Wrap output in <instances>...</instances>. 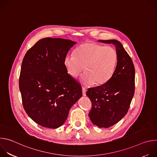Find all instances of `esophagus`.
Segmentation results:
<instances>
[{"label":"esophagus","instance_id":"1","mask_svg":"<svg viewBox=\"0 0 157 157\" xmlns=\"http://www.w3.org/2000/svg\"><path fill=\"white\" fill-rule=\"evenodd\" d=\"M82 95L84 96H86V91H87V89L84 87H82Z\"/></svg>","mask_w":157,"mask_h":157}]
</instances>
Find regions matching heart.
<instances>
[{
    "label": "heart",
    "instance_id": "obj_1",
    "mask_svg": "<svg viewBox=\"0 0 157 157\" xmlns=\"http://www.w3.org/2000/svg\"><path fill=\"white\" fill-rule=\"evenodd\" d=\"M118 59L116 50L94 41L86 42L75 51L74 55H67L64 60L67 71L72 77H81L84 84L94 82L101 85L106 82L113 75Z\"/></svg>",
    "mask_w": 157,
    "mask_h": 157
}]
</instances>
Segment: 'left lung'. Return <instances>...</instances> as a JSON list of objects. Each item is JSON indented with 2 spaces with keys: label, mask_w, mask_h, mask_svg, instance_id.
I'll return each instance as SVG.
<instances>
[{
  "label": "left lung",
  "mask_w": 157,
  "mask_h": 157,
  "mask_svg": "<svg viewBox=\"0 0 157 157\" xmlns=\"http://www.w3.org/2000/svg\"><path fill=\"white\" fill-rule=\"evenodd\" d=\"M116 46L118 59L116 70L104 84L89 88L86 96L92 102L89 113L93 124L109 128L117 124L127 113L135 93V68L121 43L116 40H99Z\"/></svg>",
  "instance_id": "8db88e82"
}]
</instances>
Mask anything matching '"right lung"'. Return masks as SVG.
<instances>
[{
	"mask_svg": "<svg viewBox=\"0 0 157 157\" xmlns=\"http://www.w3.org/2000/svg\"><path fill=\"white\" fill-rule=\"evenodd\" d=\"M76 42L44 38L26 53L22 61L19 89L28 116L50 128L63 125L70 108L82 96V87L68 74L64 60Z\"/></svg>",
	"mask_w": 157,
	"mask_h": 157,
	"instance_id": "add662e5",
	"label": "right lung"
}]
</instances>
